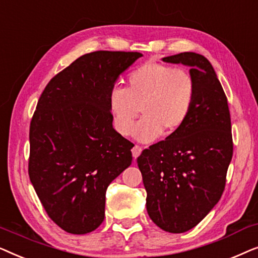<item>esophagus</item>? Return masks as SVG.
Returning a JSON list of instances; mask_svg holds the SVG:
<instances>
[{"label":"esophagus","instance_id":"esophagus-1","mask_svg":"<svg viewBox=\"0 0 258 258\" xmlns=\"http://www.w3.org/2000/svg\"><path fill=\"white\" fill-rule=\"evenodd\" d=\"M132 151H133V156H134V158H135V160H136V158L139 157L140 155H141V153H142V148H141L140 146H135V147H134L133 149H132Z\"/></svg>","mask_w":258,"mask_h":258}]
</instances>
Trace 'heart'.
Returning <instances> with one entry per match:
<instances>
[{"label":"heart","instance_id":"obj_1","mask_svg":"<svg viewBox=\"0 0 258 258\" xmlns=\"http://www.w3.org/2000/svg\"><path fill=\"white\" fill-rule=\"evenodd\" d=\"M196 98V82L188 70L147 62L128 75V87H114L108 105L114 126L123 136L132 133L141 109L144 117L134 129L140 142H151L167 130L185 124Z\"/></svg>","mask_w":258,"mask_h":258}]
</instances>
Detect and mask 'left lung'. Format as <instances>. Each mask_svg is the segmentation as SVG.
<instances>
[{
	"label": "left lung",
	"mask_w": 258,
	"mask_h": 258,
	"mask_svg": "<svg viewBox=\"0 0 258 258\" xmlns=\"http://www.w3.org/2000/svg\"><path fill=\"white\" fill-rule=\"evenodd\" d=\"M190 67L196 98L177 132L137 158L147 190V211L162 230L181 234L196 227L223 194L232 157L228 101L211 63L196 52L163 57Z\"/></svg>",
	"instance_id": "left-lung-1"
}]
</instances>
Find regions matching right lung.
Segmentation results:
<instances>
[{
	"label": "right lung",
	"mask_w": 258,
	"mask_h": 258,
	"mask_svg": "<svg viewBox=\"0 0 258 258\" xmlns=\"http://www.w3.org/2000/svg\"><path fill=\"white\" fill-rule=\"evenodd\" d=\"M94 51L52 77L30 122L29 177L48 216L69 234L104 220L108 185L132 164L134 144L112 128L108 97L137 58Z\"/></svg>",
	"instance_id": "1"
}]
</instances>
